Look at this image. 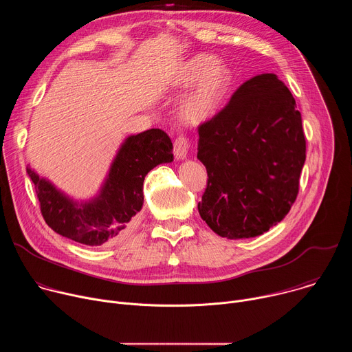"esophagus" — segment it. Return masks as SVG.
Here are the masks:
<instances>
[{"label": "esophagus", "instance_id": "esophagus-1", "mask_svg": "<svg viewBox=\"0 0 352 352\" xmlns=\"http://www.w3.org/2000/svg\"><path fill=\"white\" fill-rule=\"evenodd\" d=\"M189 148H190V142H189V139L186 136L181 135V136H178L175 139V142H174V155H175V157L178 160L186 159Z\"/></svg>", "mask_w": 352, "mask_h": 352}]
</instances>
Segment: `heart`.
Listing matches in <instances>:
<instances>
[{"label": "heart", "instance_id": "obj_1", "mask_svg": "<svg viewBox=\"0 0 352 352\" xmlns=\"http://www.w3.org/2000/svg\"><path fill=\"white\" fill-rule=\"evenodd\" d=\"M171 83L177 87H192L184 98L182 117L193 124L204 122L216 114L234 83L232 71L220 65L209 54H197L185 61L174 74Z\"/></svg>", "mask_w": 352, "mask_h": 352}]
</instances>
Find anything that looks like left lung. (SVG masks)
I'll return each instance as SVG.
<instances>
[{"label":"left lung","mask_w":352,"mask_h":352,"mask_svg":"<svg viewBox=\"0 0 352 352\" xmlns=\"http://www.w3.org/2000/svg\"><path fill=\"white\" fill-rule=\"evenodd\" d=\"M197 131V159L209 177L197 205L204 221L228 239L280 223L298 195L307 142L295 98L277 75L243 82Z\"/></svg>","instance_id":"8db88e82"}]
</instances>
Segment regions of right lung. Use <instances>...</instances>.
<instances>
[{"mask_svg": "<svg viewBox=\"0 0 352 352\" xmlns=\"http://www.w3.org/2000/svg\"><path fill=\"white\" fill-rule=\"evenodd\" d=\"M173 143L162 129L128 136L98 193L85 202L74 200L30 166L41 214L57 234L87 246H102L126 235L143 206V181L150 170L171 163Z\"/></svg>", "mask_w": 352, "mask_h": 352, "instance_id": "1", "label": "right lung"}]
</instances>
